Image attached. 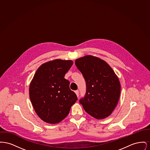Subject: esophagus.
<instances>
[{"label": "esophagus", "mask_w": 150, "mask_h": 150, "mask_svg": "<svg viewBox=\"0 0 150 150\" xmlns=\"http://www.w3.org/2000/svg\"><path fill=\"white\" fill-rule=\"evenodd\" d=\"M75 93H76V94L77 97H78L79 94V92L78 91H75Z\"/></svg>", "instance_id": "obj_1"}]
</instances>
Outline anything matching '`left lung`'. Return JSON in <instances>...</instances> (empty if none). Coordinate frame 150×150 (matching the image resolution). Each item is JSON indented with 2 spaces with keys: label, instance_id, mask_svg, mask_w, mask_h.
I'll return each mask as SVG.
<instances>
[{
  "label": "left lung",
  "instance_id": "obj_1",
  "mask_svg": "<svg viewBox=\"0 0 150 150\" xmlns=\"http://www.w3.org/2000/svg\"><path fill=\"white\" fill-rule=\"evenodd\" d=\"M75 64L86 80V96L79 101L84 110L97 119L109 116L120 95L118 77L110 65L98 57L87 55L76 59Z\"/></svg>",
  "mask_w": 150,
  "mask_h": 150
}]
</instances>
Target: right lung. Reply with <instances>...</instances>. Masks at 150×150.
<instances>
[{
    "label": "right lung",
    "instance_id": "right-lung-1",
    "mask_svg": "<svg viewBox=\"0 0 150 150\" xmlns=\"http://www.w3.org/2000/svg\"><path fill=\"white\" fill-rule=\"evenodd\" d=\"M73 64L71 60L57 59L42 64L29 87V96L36 114L49 124H57L69 114L78 100L64 79Z\"/></svg>",
    "mask_w": 150,
    "mask_h": 150
}]
</instances>
